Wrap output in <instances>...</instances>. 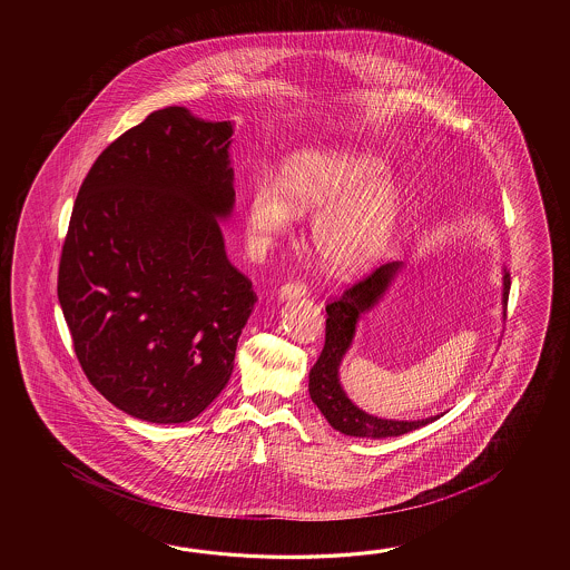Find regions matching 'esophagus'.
Instances as JSON below:
<instances>
[{"instance_id":"obj_1","label":"esophagus","mask_w":570,"mask_h":570,"mask_svg":"<svg viewBox=\"0 0 570 570\" xmlns=\"http://www.w3.org/2000/svg\"><path fill=\"white\" fill-rule=\"evenodd\" d=\"M277 295H279V302L299 299V297L307 295V285L305 283H285Z\"/></svg>"}]
</instances>
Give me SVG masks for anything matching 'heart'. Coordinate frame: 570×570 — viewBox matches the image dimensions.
Segmentation results:
<instances>
[{
    "instance_id": "b5f03b06",
    "label": "heart",
    "mask_w": 570,
    "mask_h": 570,
    "mask_svg": "<svg viewBox=\"0 0 570 570\" xmlns=\"http://www.w3.org/2000/svg\"><path fill=\"white\" fill-rule=\"evenodd\" d=\"M400 185L383 158L352 146H312L287 157L281 181L258 173L246 191V232L256 253L287 230L297 212L315 210L309 238L334 273L371 267L403 214Z\"/></svg>"
}]
</instances>
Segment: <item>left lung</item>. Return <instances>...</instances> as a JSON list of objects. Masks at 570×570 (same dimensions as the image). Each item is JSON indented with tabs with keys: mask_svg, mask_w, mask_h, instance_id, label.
Returning a JSON list of instances; mask_svg holds the SVG:
<instances>
[{
	"mask_svg": "<svg viewBox=\"0 0 570 570\" xmlns=\"http://www.w3.org/2000/svg\"><path fill=\"white\" fill-rule=\"evenodd\" d=\"M403 263L393 261L387 265H381L373 275L366 279L352 285L351 289L344 291L338 302H332L326 307V344L320 354L314 368L309 371V397L317 405V410L324 413L327 424L334 430L342 432L344 436L356 438H389L407 434L422 425L436 422L444 413L430 415L424 420H387L376 417L373 413L361 410L340 383V364L344 361L346 352L351 351L352 342L356 336V326L364 314L375 309V305L385 297L391 285L400 277ZM508 271H503V293H501V305H503V317L508 309L509 297Z\"/></svg>",
	"mask_w": 570,
	"mask_h": 570,
	"instance_id": "1",
	"label": "left lung"
}]
</instances>
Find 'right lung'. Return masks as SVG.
I'll return each mask as SVG.
<instances>
[{
	"mask_svg": "<svg viewBox=\"0 0 570 570\" xmlns=\"http://www.w3.org/2000/svg\"><path fill=\"white\" fill-rule=\"evenodd\" d=\"M232 121L153 111L97 157L75 199L59 302L89 383L132 417L183 424L230 381L256 302L226 255Z\"/></svg>",
	"mask_w": 570,
	"mask_h": 570,
	"instance_id": "right-lung-1",
	"label": "right lung"
}]
</instances>
